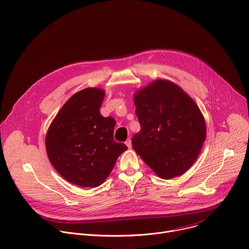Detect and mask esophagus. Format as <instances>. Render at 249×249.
Listing matches in <instances>:
<instances>
[{"mask_svg": "<svg viewBox=\"0 0 249 249\" xmlns=\"http://www.w3.org/2000/svg\"><path fill=\"white\" fill-rule=\"evenodd\" d=\"M125 144H126V146H127L129 149L132 147V143H131V140H130V139H128V140L125 142Z\"/></svg>", "mask_w": 249, "mask_h": 249, "instance_id": "esophagus-1", "label": "esophagus"}]
</instances>
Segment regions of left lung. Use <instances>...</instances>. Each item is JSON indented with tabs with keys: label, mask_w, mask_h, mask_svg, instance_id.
I'll return each instance as SVG.
<instances>
[{
	"label": "left lung",
	"mask_w": 249,
	"mask_h": 249,
	"mask_svg": "<svg viewBox=\"0 0 249 249\" xmlns=\"http://www.w3.org/2000/svg\"><path fill=\"white\" fill-rule=\"evenodd\" d=\"M140 132L132 139L135 152L160 178L188 170L206 140L204 117L194 100L178 86L157 80L134 95Z\"/></svg>",
	"instance_id": "8db88e82"
}]
</instances>
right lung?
Wrapping results in <instances>:
<instances>
[{
	"mask_svg": "<svg viewBox=\"0 0 249 249\" xmlns=\"http://www.w3.org/2000/svg\"><path fill=\"white\" fill-rule=\"evenodd\" d=\"M105 92L89 88L63 105L46 135V152L54 168L72 184L97 187L127 150L114 141L115 120L103 117L99 108Z\"/></svg>",
	"mask_w": 249,
	"mask_h": 249,
	"instance_id": "1",
	"label": "right lung"
}]
</instances>
